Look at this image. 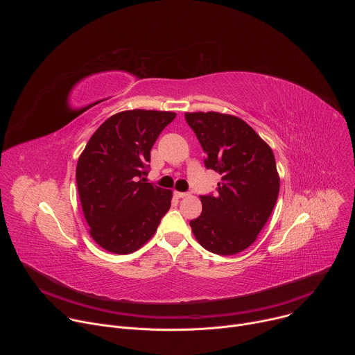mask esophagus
Masks as SVG:
<instances>
[{
  "mask_svg": "<svg viewBox=\"0 0 355 355\" xmlns=\"http://www.w3.org/2000/svg\"><path fill=\"white\" fill-rule=\"evenodd\" d=\"M174 195H175L177 198H185V196H188V192H178V191H175Z\"/></svg>",
  "mask_w": 355,
  "mask_h": 355,
  "instance_id": "1",
  "label": "esophagus"
}]
</instances>
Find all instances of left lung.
<instances>
[{"mask_svg":"<svg viewBox=\"0 0 355 355\" xmlns=\"http://www.w3.org/2000/svg\"><path fill=\"white\" fill-rule=\"evenodd\" d=\"M207 159L222 175L218 193L202 195V214L189 222L198 243L219 256H233L254 243L272 214L279 175L271 147L237 116L187 112Z\"/></svg>","mask_w":355,"mask_h":355,"instance_id":"1","label":"left lung"}]
</instances>
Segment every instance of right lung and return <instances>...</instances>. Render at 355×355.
<instances>
[{
    "instance_id": "add662e5",
    "label": "right lung",
    "mask_w": 355,
    "mask_h": 355,
    "mask_svg": "<svg viewBox=\"0 0 355 355\" xmlns=\"http://www.w3.org/2000/svg\"><path fill=\"white\" fill-rule=\"evenodd\" d=\"M177 114L133 110L108 118L78 157L76 180L91 237L129 254L153 236L171 207V189L146 182L150 150Z\"/></svg>"
}]
</instances>
